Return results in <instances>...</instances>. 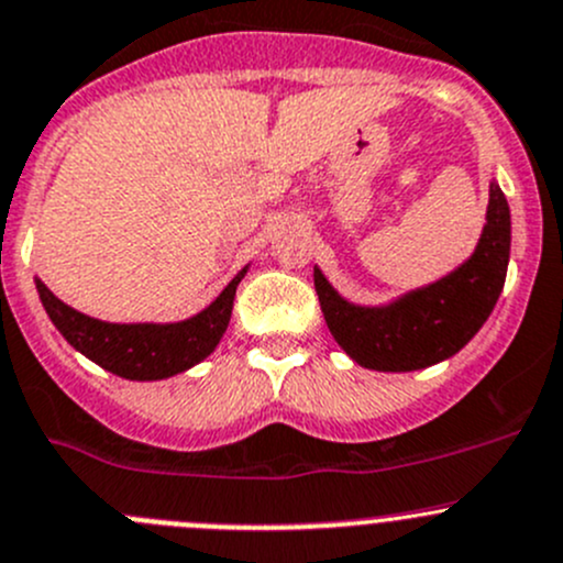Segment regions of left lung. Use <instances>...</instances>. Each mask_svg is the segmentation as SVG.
Returning <instances> with one entry per match:
<instances>
[{
  "mask_svg": "<svg viewBox=\"0 0 563 563\" xmlns=\"http://www.w3.org/2000/svg\"><path fill=\"white\" fill-rule=\"evenodd\" d=\"M509 253V203L493 178L476 250L440 280L385 305L349 302L319 266L313 283L332 338L354 363L371 371H418L454 357L482 330L504 291Z\"/></svg>",
  "mask_w": 563,
  "mask_h": 563,
  "instance_id": "left-lung-1",
  "label": "left lung"
}]
</instances>
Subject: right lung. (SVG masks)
Masks as SVG:
<instances>
[{
    "label": "right lung",
    "mask_w": 563,
    "mask_h": 563,
    "mask_svg": "<svg viewBox=\"0 0 563 563\" xmlns=\"http://www.w3.org/2000/svg\"><path fill=\"white\" fill-rule=\"evenodd\" d=\"M247 269L250 266H244L222 288L220 297L206 305L200 313L184 321H167V324H159V321L123 324V321L92 319L54 297L41 277H35V288L52 324L76 352L123 379L156 382L189 371L214 352L220 338L225 335L236 286L247 275Z\"/></svg>",
    "instance_id": "obj_1"
}]
</instances>
